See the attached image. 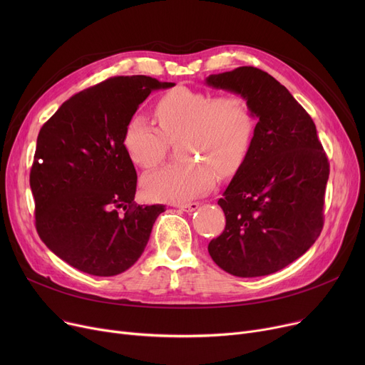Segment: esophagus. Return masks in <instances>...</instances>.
Here are the masks:
<instances>
[{
	"mask_svg": "<svg viewBox=\"0 0 365 365\" xmlns=\"http://www.w3.org/2000/svg\"><path fill=\"white\" fill-rule=\"evenodd\" d=\"M176 207H178V208H180V210H183V212H186V213H192V212H195V210L200 207V204H198V202L176 204Z\"/></svg>",
	"mask_w": 365,
	"mask_h": 365,
	"instance_id": "34e87169",
	"label": "esophagus"
}]
</instances>
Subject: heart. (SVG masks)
I'll use <instances>...</instances> for the list:
<instances>
[{
	"mask_svg": "<svg viewBox=\"0 0 365 365\" xmlns=\"http://www.w3.org/2000/svg\"><path fill=\"white\" fill-rule=\"evenodd\" d=\"M158 128L142 115H133L123 133L128 158L142 168L157 167L168 142L178 138L180 163L152 171L142 180L146 198L183 202L201 197L216 185L217 173L234 176L250 152L255 117L237 93L213 98L210 93L178 87L157 101Z\"/></svg>",
	"mask_w": 365,
	"mask_h": 365,
	"instance_id": "obj_1",
	"label": "heart"
}]
</instances>
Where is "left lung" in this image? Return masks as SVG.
<instances>
[{
  "label": "left lung",
  "instance_id": "1",
  "mask_svg": "<svg viewBox=\"0 0 365 365\" xmlns=\"http://www.w3.org/2000/svg\"><path fill=\"white\" fill-rule=\"evenodd\" d=\"M205 83L241 94L259 120L250 152L217 201L226 226L208 253L235 277L274 274L322 231L329 158L311 115L267 72L240 66Z\"/></svg>",
  "mask_w": 365,
  "mask_h": 365
}]
</instances>
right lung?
I'll use <instances>...</instances> for the list:
<instances>
[{
	"instance_id": "add662e5",
	"label": "right lung",
	"mask_w": 365,
	"mask_h": 365,
	"mask_svg": "<svg viewBox=\"0 0 365 365\" xmlns=\"http://www.w3.org/2000/svg\"><path fill=\"white\" fill-rule=\"evenodd\" d=\"M146 75L112 76L73 94L41 127L29 175L36 232L81 272L113 277L142 256L165 205H138L123 146L127 121L152 90Z\"/></svg>"
}]
</instances>
